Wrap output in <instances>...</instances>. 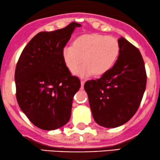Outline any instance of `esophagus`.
<instances>
[{
	"mask_svg": "<svg viewBox=\"0 0 160 160\" xmlns=\"http://www.w3.org/2000/svg\"><path fill=\"white\" fill-rule=\"evenodd\" d=\"M84 83H85V80H81V89H84Z\"/></svg>",
	"mask_w": 160,
	"mask_h": 160,
	"instance_id": "esophagus-1",
	"label": "esophagus"
}]
</instances>
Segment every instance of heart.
<instances>
[{
  "mask_svg": "<svg viewBox=\"0 0 160 160\" xmlns=\"http://www.w3.org/2000/svg\"><path fill=\"white\" fill-rule=\"evenodd\" d=\"M119 52V43L114 37L98 33L84 34L74 39L72 47L63 48L62 58L71 72L75 71L82 58L84 64L74 72L79 77L92 73L100 76L113 67Z\"/></svg>",
  "mask_w": 160,
  "mask_h": 160,
  "instance_id": "heart-1",
  "label": "heart"
}]
</instances>
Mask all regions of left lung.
Masks as SVG:
<instances>
[{
	"instance_id": "left-lung-1",
	"label": "left lung",
	"mask_w": 160,
	"mask_h": 160,
	"mask_svg": "<svg viewBox=\"0 0 160 160\" xmlns=\"http://www.w3.org/2000/svg\"><path fill=\"white\" fill-rule=\"evenodd\" d=\"M118 41L120 52L113 66L100 78L84 84L94 119L106 128L121 126L134 116L146 85L141 52L124 38Z\"/></svg>"
}]
</instances>
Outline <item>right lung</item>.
<instances>
[{
	"label": "right lung",
	"instance_id": "1",
	"mask_svg": "<svg viewBox=\"0 0 160 160\" xmlns=\"http://www.w3.org/2000/svg\"><path fill=\"white\" fill-rule=\"evenodd\" d=\"M80 24L40 32L23 49L15 71L17 100L21 110L37 128L54 130L71 115L73 96L81 87L62 58V50Z\"/></svg>",
	"mask_w": 160,
	"mask_h": 160
}]
</instances>
